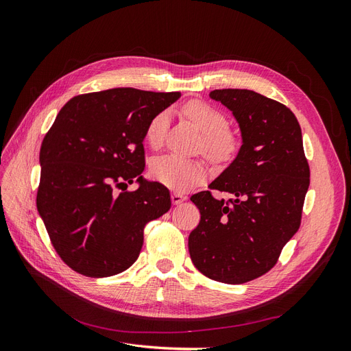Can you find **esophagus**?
Listing matches in <instances>:
<instances>
[{
	"label": "esophagus",
	"mask_w": 351,
	"mask_h": 351,
	"mask_svg": "<svg viewBox=\"0 0 351 351\" xmlns=\"http://www.w3.org/2000/svg\"><path fill=\"white\" fill-rule=\"evenodd\" d=\"M186 199H187V196H186V195H183V193L174 192V193L171 195V200H173V204H174V205H180V204H182V202H184Z\"/></svg>",
	"instance_id": "34e87169"
}]
</instances>
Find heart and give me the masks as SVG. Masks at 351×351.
Here are the masks:
<instances>
[{"label": "heart", "mask_w": 351, "mask_h": 351, "mask_svg": "<svg viewBox=\"0 0 351 351\" xmlns=\"http://www.w3.org/2000/svg\"><path fill=\"white\" fill-rule=\"evenodd\" d=\"M187 119L192 120L202 134L199 149L212 162L226 164L234 158L240 149L239 134L227 125V117L221 110L204 101H190L183 107ZM168 112L161 111L146 125V141L152 147H158L162 142L167 129ZM151 173L159 183L174 190H187L204 182L206 167L190 159L176 155H165L155 159L151 165Z\"/></svg>", "instance_id": "heart-1"}]
</instances>
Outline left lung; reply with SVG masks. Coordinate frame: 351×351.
Instances as JSON below:
<instances>
[{"mask_svg":"<svg viewBox=\"0 0 351 351\" xmlns=\"http://www.w3.org/2000/svg\"><path fill=\"white\" fill-rule=\"evenodd\" d=\"M209 97L234 114L243 145L210 190L190 197L200 222L189 236V252L205 277L244 284L271 271L300 228L311 168L300 124L284 104L247 89H217ZM212 189L235 199L217 201Z\"/></svg>","mask_w":351,"mask_h":351,"instance_id":"1","label":"left lung"}]
</instances>
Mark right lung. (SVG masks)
<instances>
[{
    "mask_svg": "<svg viewBox=\"0 0 351 351\" xmlns=\"http://www.w3.org/2000/svg\"><path fill=\"white\" fill-rule=\"evenodd\" d=\"M180 97L117 88L77 95L58 112L40 146L36 206L73 271L102 278L130 268L147 222L171 208L168 189L141 174L147 123ZM134 178L140 189L127 191Z\"/></svg>",
    "mask_w": 351,
    "mask_h": 351,
    "instance_id": "obj_1",
    "label": "right lung"
}]
</instances>
